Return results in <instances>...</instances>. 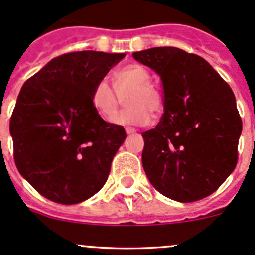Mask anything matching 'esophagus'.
<instances>
[{"mask_svg":"<svg viewBox=\"0 0 255 255\" xmlns=\"http://www.w3.org/2000/svg\"><path fill=\"white\" fill-rule=\"evenodd\" d=\"M125 131H126V134H134V132H136V129H134V128H126L125 129Z\"/></svg>","mask_w":255,"mask_h":255,"instance_id":"obj_1","label":"esophagus"}]
</instances>
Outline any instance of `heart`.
Segmentation results:
<instances>
[{
  "label": "heart",
  "mask_w": 255,
  "mask_h": 255,
  "mask_svg": "<svg viewBox=\"0 0 255 255\" xmlns=\"http://www.w3.org/2000/svg\"><path fill=\"white\" fill-rule=\"evenodd\" d=\"M152 75L147 67L131 64L115 71L112 84L117 92L106 80L97 82L92 89L91 102L94 111L105 121H112L117 112L119 98L116 94L124 96L126 106L116 117L117 124L123 125H147L152 114H158L163 108V97L158 88L150 84Z\"/></svg>",
  "instance_id": "b5f03b06"
}]
</instances>
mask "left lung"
Masks as SVG:
<instances>
[{"instance_id": "obj_1", "label": "left lung", "mask_w": 255, "mask_h": 255, "mask_svg": "<svg viewBox=\"0 0 255 255\" xmlns=\"http://www.w3.org/2000/svg\"><path fill=\"white\" fill-rule=\"evenodd\" d=\"M132 57L158 74L164 112L143 132L141 162L162 195L190 203L215 193L238 163L243 124L231 88L204 58L176 47Z\"/></svg>"}]
</instances>
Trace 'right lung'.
Masks as SVG:
<instances>
[{"instance_id":"obj_1","label":"right lung","mask_w":255,"mask_h":255,"mask_svg":"<svg viewBox=\"0 0 255 255\" xmlns=\"http://www.w3.org/2000/svg\"><path fill=\"white\" fill-rule=\"evenodd\" d=\"M124 57L96 51L65 53L22 85L10 120L13 159L21 176L47 199L80 203L107 181L126 132L96 114L91 93Z\"/></svg>"}]
</instances>
